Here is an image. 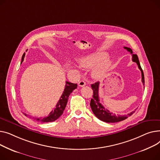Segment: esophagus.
<instances>
[{
    "label": "esophagus",
    "instance_id": "esophagus-1",
    "mask_svg": "<svg viewBox=\"0 0 160 160\" xmlns=\"http://www.w3.org/2000/svg\"><path fill=\"white\" fill-rule=\"evenodd\" d=\"M86 84V82H84V81H83V80H81V81H80L79 82H78V85L79 86V87H84V85H85Z\"/></svg>",
    "mask_w": 160,
    "mask_h": 160
}]
</instances>
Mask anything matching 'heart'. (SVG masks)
I'll return each instance as SVG.
<instances>
[{"label": "heart", "mask_w": 160, "mask_h": 160, "mask_svg": "<svg viewBox=\"0 0 160 160\" xmlns=\"http://www.w3.org/2000/svg\"><path fill=\"white\" fill-rule=\"evenodd\" d=\"M108 53L104 51H96L87 54L82 57L79 62L82 67L85 68H91L94 67L92 70V76L95 79H100L109 70L111 62L107 59Z\"/></svg>", "instance_id": "obj_1"}]
</instances>
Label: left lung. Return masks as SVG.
Here are the masks:
<instances>
[{"label": "left lung", "mask_w": 160, "mask_h": 160, "mask_svg": "<svg viewBox=\"0 0 160 160\" xmlns=\"http://www.w3.org/2000/svg\"><path fill=\"white\" fill-rule=\"evenodd\" d=\"M124 48L126 49L128 52H130V53H132V61L135 62L137 63L139 69L141 70V72H142V81L143 84H145V79H144V73L143 72V70L141 67V65L138 58V55L136 54H133L132 53V50H131L130 48H128V47H124ZM99 82H96L94 84H92L91 85V87L93 90V98H92L90 101V107L92 108V110L93 112V113L94 114V115L100 120L107 122V123H117V122L121 121L123 120H125L127 119L128 117L130 116L131 115H132L133 113H134V112H132L128 114L127 115H124V116H116L115 114L112 113V112H110L108 110L106 109L102 105L101 103L99 101Z\"/></svg>", "instance_id": "obj_1"}]
</instances>
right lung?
<instances>
[{
    "label": "right lung",
    "instance_id": "add662e5",
    "mask_svg": "<svg viewBox=\"0 0 160 160\" xmlns=\"http://www.w3.org/2000/svg\"><path fill=\"white\" fill-rule=\"evenodd\" d=\"M24 56H25V53H24V54L22 55L21 63L24 61ZM77 87H78L77 84H74V83L70 82L68 81H66L65 88L62 92V96L60 98V99L57 103V105H56L55 108L53 110H52L47 117H45L44 118H33L34 119H35L37 121L42 122V123H48V122H52L55 121L56 119H58L63 113V111L64 110L66 106H67L70 94L74 89L77 88ZM24 115L26 116H28L26 114H24Z\"/></svg>",
    "mask_w": 160,
    "mask_h": 160
}]
</instances>
